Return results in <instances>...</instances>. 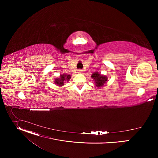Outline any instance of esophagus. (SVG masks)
<instances>
[{
  "label": "esophagus",
  "instance_id": "obj_1",
  "mask_svg": "<svg viewBox=\"0 0 158 158\" xmlns=\"http://www.w3.org/2000/svg\"><path fill=\"white\" fill-rule=\"evenodd\" d=\"M78 73H83V71H82V69H79V70H78Z\"/></svg>",
  "mask_w": 158,
  "mask_h": 158
}]
</instances>
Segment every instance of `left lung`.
Instances as JSON below:
<instances>
[{"instance_id":"left-lung-1","label":"left lung","mask_w":158,"mask_h":158,"mask_svg":"<svg viewBox=\"0 0 158 158\" xmlns=\"http://www.w3.org/2000/svg\"><path fill=\"white\" fill-rule=\"evenodd\" d=\"M91 77L94 79L96 85L98 87H100L104 85L107 80V77L105 76H102L98 73H94L92 74Z\"/></svg>"}]
</instances>
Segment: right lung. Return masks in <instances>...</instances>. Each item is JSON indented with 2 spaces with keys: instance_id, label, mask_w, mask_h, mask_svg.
I'll use <instances>...</instances> for the list:
<instances>
[{
  "instance_id": "obj_1",
  "label": "right lung",
  "mask_w": 158,
  "mask_h": 158,
  "mask_svg": "<svg viewBox=\"0 0 158 158\" xmlns=\"http://www.w3.org/2000/svg\"><path fill=\"white\" fill-rule=\"evenodd\" d=\"M71 79L70 75H66V74H63L60 76V77L59 79H56L54 82L57 85H59L60 86H62L64 84V82L67 81L68 82L69 80Z\"/></svg>"
}]
</instances>
